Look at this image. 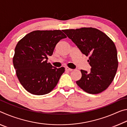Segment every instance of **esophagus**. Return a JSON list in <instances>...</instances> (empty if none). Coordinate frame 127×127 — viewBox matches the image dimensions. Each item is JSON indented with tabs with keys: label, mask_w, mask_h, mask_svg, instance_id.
I'll return each instance as SVG.
<instances>
[{
	"label": "esophagus",
	"mask_w": 127,
	"mask_h": 127,
	"mask_svg": "<svg viewBox=\"0 0 127 127\" xmlns=\"http://www.w3.org/2000/svg\"><path fill=\"white\" fill-rule=\"evenodd\" d=\"M65 70H67V71H72L73 70V69H71V68H68V67H66L65 68Z\"/></svg>",
	"instance_id": "34e87169"
}]
</instances>
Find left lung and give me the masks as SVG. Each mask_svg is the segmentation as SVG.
Wrapping results in <instances>:
<instances>
[{
    "instance_id": "8db88e82",
    "label": "left lung",
    "mask_w": 127,
    "mask_h": 127,
    "mask_svg": "<svg viewBox=\"0 0 127 127\" xmlns=\"http://www.w3.org/2000/svg\"><path fill=\"white\" fill-rule=\"evenodd\" d=\"M63 31L83 54L89 56L91 71L81 70L82 77L76 81L83 91L91 94L101 93L114 78L118 66L114 43L106 34L92 27L64 30Z\"/></svg>"
}]
</instances>
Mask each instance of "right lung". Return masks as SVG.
<instances>
[{
	"instance_id": "right-lung-1",
	"label": "right lung",
	"mask_w": 127,
	"mask_h": 127,
	"mask_svg": "<svg viewBox=\"0 0 127 127\" xmlns=\"http://www.w3.org/2000/svg\"><path fill=\"white\" fill-rule=\"evenodd\" d=\"M66 37L61 30H36L17 43L13 63L19 81L31 94L43 95L57 86L65 68L48 63L57 43Z\"/></svg>"
}]
</instances>
